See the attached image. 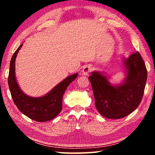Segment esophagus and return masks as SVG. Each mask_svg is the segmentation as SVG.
<instances>
[{
  "instance_id": "obj_1",
  "label": "esophagus",
  "mask_w": 155,
  "mask_h": 155,
  "mask_svg": "<svg viewBox=\"0 0 155 155\" xmlns=\"http://www.w3.org/2000/svg\"><path fill=\"white\" fill-rule=\"evenodd\" d=\"M91 70H92V67L90 65H84L83 68V70H82V75L83 76H87L88 75L89 73H90Z\"/></svg>"
}]
</instances>
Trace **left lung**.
I'll return each instance as SVG.
<instances>
[{
  "label": "left lung",
  "mask_w": 155,
  "mask_h": 155,
  "mask_svg": "<svg viewBox=\"0 0 155 155\" xmlns=\"http://www.w3.org/2000/svg\"><path fill=\"white\" fill-rule=\"evenodd\" d=\"M126 77L113 85L107 76L94 71L89 77L95 98V105L103 117L122 118L137 108L142 99L147 80L145 64L138 52L124 59Z\"/></svg>",
  "instance_id": "1"
}]
</instances>
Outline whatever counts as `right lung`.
<instances>
[{
    "label": "right lung",
    "mask_w": 155,
    "mask_h": 155,
    "mask_svg": "<svg viewBox=\"0 0 155 155\" xmlns=\"http://www.w3.org/2000/svg\"><path fill=\"white\" fill-rule=\"evenodd\" d=\"M23 44L18 47L10 61L8 85L14 103L21 113L37 122H46L54 119L61 111L62 98L68 85L77 77L75 73L65 78L46 95L31 97L21 90L15 74V61L18 52Z\"/></svg>",
    "instance_id": "obj_1"
}]
</instances>
